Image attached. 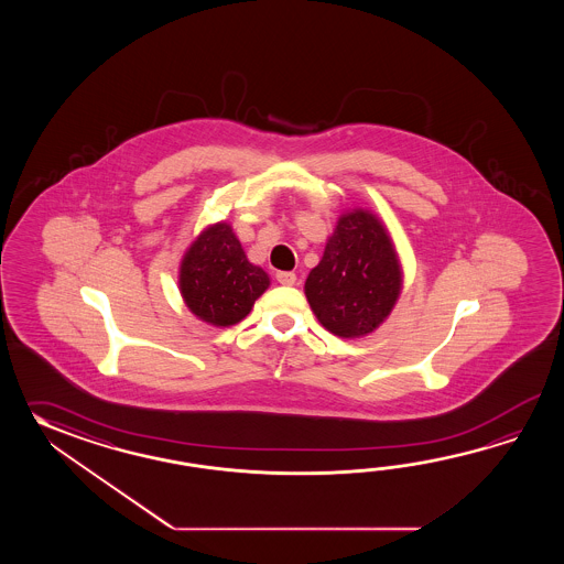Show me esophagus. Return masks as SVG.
I'll list each match as a JSON object with an SVG mask.
<instances>
[{
  "label": "esophagus",
  "mask_w": 564,
  "mask_h": 564,
  "mask_svg": "<svg viewBox=\"0 0 564 564\" xmlns=\"http://www.w3.org/2000/svg\"><path fill=\"white\" fill-rule=\"evenodd\" d=\"M276 280L284 286H292L296 282V274L294 272H278Z\"/></svg>",
  "instance_id": "1"
}]
</instances>
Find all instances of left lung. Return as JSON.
<instances>
[{"mask_svg": "<svg viewBox=\"0 0 564 564\" xmlns=\"http://www.w3.org/2000/svg\"><path fill=\"white\" fill-rule=\"evenodd\" d=\"M403 268L381 217L348 209L326 240L323 260L304 282L318 323L340 338L371 335L395 308Z\"/></svg>", "mask_w": 564, "mask_h": 564, "instance_id": "left-lung-1", "label": "left lung"}]
</instances>
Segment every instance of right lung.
Here are the masks:
<instances>
[{
  "mask_svg": "<svg viewBox=\"0 0 564 564\" xmlns=\"http://www.w3.org/2000/svg\"><path fill=\"white\" fill-rule=\"evenodd\" d=\"M270 286L253 265L228 221H217L192 241L180 265V292L199 321L224 328L243 321Z\"/></svg>",
  "mask_w": 564,
  "mask_h": 564,
  "instance_id": "right-lung-1",
  "label": "right lung"
}]
</instances>
